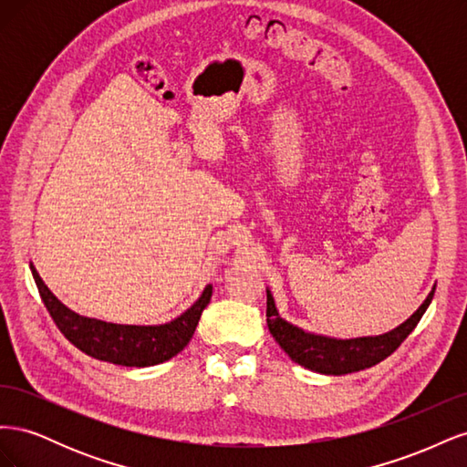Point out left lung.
Listing matches in <instances>:
<instances>
[{"label": "left lung", "mask_w": 467, "mask_h": 467, "mask_svg": "<svg viewBox=\"0 0 467 467\" xmlns=\"http://www.w3.org/2000/svg\"><path fill=\"white\" fill-rule=\"evenodd\" d=\"M432 296L434 288L417 312L405 323H401L398 329L379 337H360L348 338V341H338V338L306 333L298 327H294L292 323L282 319L276 312L271 292L266 290V325L268 331L276 338L280 348L285 350L294 362H298L304 368L319 374L341 376L370 368V366L388 358L391 352L405 341L407 335L417 327L422 314L427 312Z\"/></svg>", "instance_id": "1"}]
</instances>
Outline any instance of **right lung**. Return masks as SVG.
Returning a JSON list of instances; mask_svg holds the SVG:
<instances>
[{
	"mask_svg": "<svg viewBox=\"0 0 467 467\" xmlns=\"http://www.w3.org/2000/svg\"><path fill=\"white\" fill-rule=\"evenodd\" d=\"M31 271L50 317L69 343L97 360L136 366V368L161 364L179 355L189 345L204 307L212 298V285H208L201 298L171 323L155 325V327L117 325L78 316L47 288L35 266H31Z\"/></svg>",
	"mask_w": 467,
	"mask_h": 467,
	"instance_id": "1",
	"label": "right lung"
}]
</instances>
